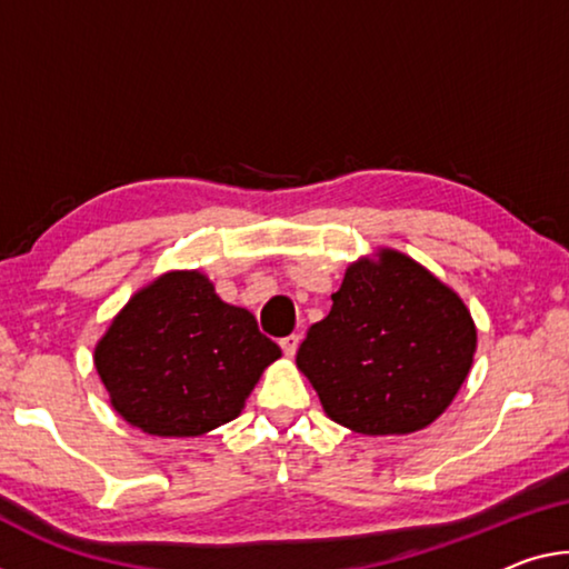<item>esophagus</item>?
Here are the masks:
<instances>
[{
  "instance_id": "34e87169",
  "label": "esophagus",
  "mask_w": 569,
  "mask_h": 569,
  "mask_svg": "<svg viewBox=\"0 0 569 569\" xmlns=\"http://www.w3.org/2000/svg\"><path fill=\"white\" fill-rule=\"evenodd\" d=\"M279 346H282V351H284L287 358H292L297 353V348H300V336H295V333L287 336V338L279 340Z\"/></svg>"
}]
</instances>
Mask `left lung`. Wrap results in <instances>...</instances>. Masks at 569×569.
Masks as SVG:
<instances>
[{"mask_svg":"<svg viewBox=\"0 0 569 569\" xmlns=\"http://www.w3.org/2000/svg\"><path fill=\"white\" fill-rule=\"evenodd\" d=\"M478 333L460 295L397 249L348 264L328 318L297 351L333 422L358 435L432 425L473 366Z\"/></svg>","mask_w":569,"mask_h":569,"instance_id":"left-lung-1","label":"left lung"}]
</instances>
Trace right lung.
<instances>
[{
    "label": "right lung",
    "mask_w": 569,
    "mask_h": 569,
    "mask_svg": "<svg viewBox=\"0 0 569 569\" xmlns=\"http://www.w3.org/2000/svg\"><path fill=\"white\" fill-rule=\"evenodd\" d=\"M282 356L249 310L223 302L198 269L137 290L93 348L111 407L147 435L198 437L231 422Z\"/></svg>",
    "instance_id": "right-lung-1"
}]
</instances>
